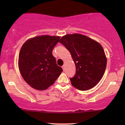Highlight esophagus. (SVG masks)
I'll list each match as a JSON object with an SVG mask.
<instances>
[{"mask_svg": "<svg viewBox=\"0 0 125 125\" xmlns=\"http://www.w3.org/2000/svg\"><path fill=\"white\" fill-rule=\"evenodd\" d=\"M64 68H65V65L62 66V69H63L64 70Z\"/></svg>", "mask_w": 125, "mask_h": 125, "instance_id": "34e87169", "label": "esophagus"}]
</instances>
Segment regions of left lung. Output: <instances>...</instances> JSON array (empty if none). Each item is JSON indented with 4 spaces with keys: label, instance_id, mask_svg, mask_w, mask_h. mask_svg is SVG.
<instances>
[{
    "label": "left lung",
    "instance_id": "1",
    "mask_svg": "<svg viewBox=\"0 0 125 125\" xmlns=\"http://www.w3.org/2000/svg\"><path fill=\"white\" fill-rule=\"evenodd\" d=\"M59 42L70 52L76 66L71 83L81 90L94 87L103 77L107 60L102 46L94 40L80 34L67 35Z\"/></svg>",
    "mask_w": 125,
    "mask_h": 125
}]
</instances>
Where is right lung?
<instances>
[{
	"mask_svg": "<svg viewBox=\"0 0 125 125\" xmlns=\"http://www.w3.org/2000/svg\"><path fill=\"white\" fill-rule=\"evenodd\" d=\"M59 36L44 35L29 39L19 55V68L23 78L38 90H45L54 83L63 71L52 54Z\"/></svg>",
	"mask_w": 125,
	"mask_h": 125,
	"instance_id": "right-lung-1",
	"label": "right lung"
}]
</instances>
